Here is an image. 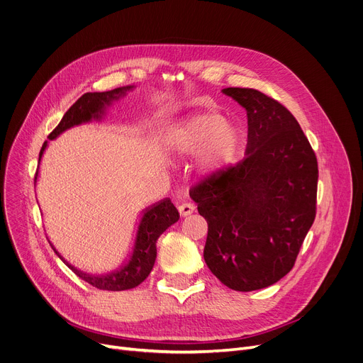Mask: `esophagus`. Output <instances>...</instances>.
<instances>
[{"label": "esophagus", "instance_id": "obj_1", "mask_svg": "<svg viewBox=\"0 0 363 363\" xmlns=\"http://www.w3.org/2000/svg\"><path fill=\"white\" fill-rule=\"evenodd\" d=\"M178 210H179V214H181L182 217H186V216L194 213L196 206L191 204V203H184V204H181V206L178 207Z\"/></svg>", "mask_w": 363, "mask_h": 363}]
</instances>
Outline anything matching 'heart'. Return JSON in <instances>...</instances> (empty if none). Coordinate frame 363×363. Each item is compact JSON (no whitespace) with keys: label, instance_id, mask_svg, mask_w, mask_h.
Instances as JSON below:
<instances>
[{"label":"heart","instance_id":"obj_1","mask_svg":"<svg viewBox=\"0 0 363 363\" xmlns=\"http://www.w3.org/2000/svg\"><path fill=\"white\" fill-rule=\"evenodd\" d=\"M169 149L178 156L200 153L199 166L203 172H219L230 164L238 153L240 133L220 113L204 112L188 119L167 140Z\"/></svg>","mask_w":363,"mask_h":363}]
</instances>
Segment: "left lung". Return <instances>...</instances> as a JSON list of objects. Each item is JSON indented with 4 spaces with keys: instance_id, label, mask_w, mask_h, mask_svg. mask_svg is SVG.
Returning <instances> with one entry per match:
<instances>
[{
    "instance_id": "obj_1",
    "label": "left lung",
    "mask_w": 363,
    "mask_h": 363,
    "mask_svg": "<svg viewBox=\"0 0 363 363\" xmlns=\"http://www.w3.org/2000/svg\"><path fill=\"white\" fill-rule=\"evenodd\" d=\"M247 111L245 157L189 191L208 225L204 259L229 289L251 292L292 270L315 219L318 164L295 116L254 89L222 90Z\"/></svg>"
}]
</instances>
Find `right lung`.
<instances>
[{
	"label": "right lung",
	"instance_id": "1",
	"mask_svg": "<svg viewBox=\"0 0 363 363\" xmlns=\"http://www.w3.org/2000/svg\"><path fill=\"white\" fill-rule=\"evenodd\" d=\"M134 87L135 86H124V87H118L108 91L84 93L82 98L65 112L58 127L50 134L48 138L55 140L64 131L72 127L89 124L91 121H102V118L106 115L108 108L112 106L113 102L127 96L128 91L134 90ZM46 147H48V141L43 143V146L40 149L39 163L42 160V156ZM38 175H39V169L35 177V185L38 182ZM178 220H179V213L177 207L172 204L171 199H163L149 206L147 208H144L141 211L140 220L137 223L134 242H133L131 251L127 254V258L121 262L118 269L109 273H102V274H91L74 267V265L68 262L55 250L51 240L50 244L55 251V254L64 261L67 267L71 269L80 279H83L89 284L101 289V291H112V292L128 291V289H134L141 281L147 279V276L153 270V265L156 261V254H157L156 242L159 236Z\"/></svg>",
	"mask_w": 363,
	"mask_h": 363
}]
</instances>
